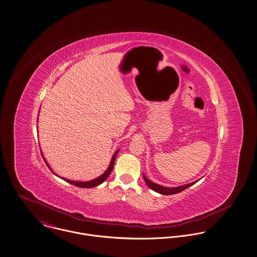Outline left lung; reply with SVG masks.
Listing matches in <instances>:
<instances>
[{"mask_svg":"<svg viewBox=\"0 0 257 257\" xmlns=\"http://www.w3.org/2000/svg\"><path fill=\"white\" fill-rule=\"evenodd\" d=\"M144 179L147 183V185L154 191L160 193V194H163V195H172V194H176V193H179L183 190H185L186 188L190 187L191 185H193L195 182H192V183H189V184H186V185H182V186H178V187H173V188H169V187H165V186H161L157 183H154V182H151L144 174Z\"/></svg>","mask_w":257,"mask_h":257,"instance_id":"obj_1","label":"left lung"}]
</instances>
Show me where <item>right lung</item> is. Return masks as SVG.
Returning <instances> with one entry per match:
<instances>
[{"instance_id":"obj_1","label":"right lung","mask_w":257,"mask_h":257,"mask_svg":"<svg viewBox=\"0 0 257 257\" xmlns=\"http://www.w3.org/2000/svg\"><path fill=\"white\" fill-rule=\"evenodd\" d=\"M118 151H119V150H118ZM118 151L115 152V154L113 155V157H112V160H111V163H110V165H109L107 171H105L102 175H100L99 177H97V178H95V179H93V180H90V181H86V182L73 181V180H69V179H65V178H63V179H65L66 181H68L69 183H71V184H73V185H75V186L82 187V188H91V187H94V186L99 185L100 183H102V182L108 177V175H109L110 172L112 171L113 166H114L115 159H116V156H117V154H118ZM45 163H46V161H45ZM46 165H47V167L49 168V166H48L47 163H46ZM49 169H50V168H49ZM54 174H55V173H54Z\"/></svg>"}]
</instances>
